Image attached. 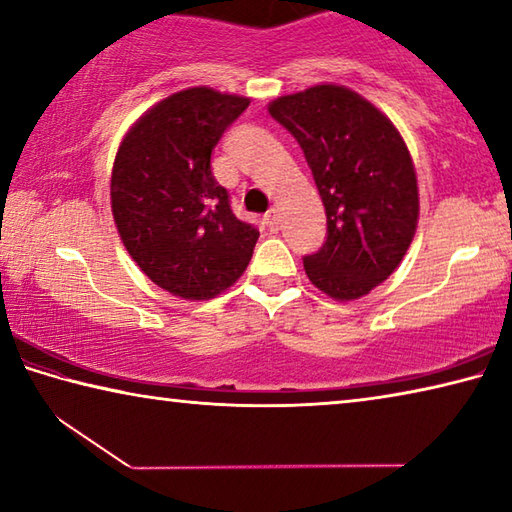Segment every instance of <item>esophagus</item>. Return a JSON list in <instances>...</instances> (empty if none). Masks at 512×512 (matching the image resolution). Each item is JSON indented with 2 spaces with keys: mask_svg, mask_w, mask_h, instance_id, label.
<instances>
[{
  "mask_svg": "<svg viewBox=\"0 0 512 512\" xmlns=\"http://www.w3.org/2000/svg\"><path fill=\"white\" fill-rule=\"evenodd\" d=\"M264 223H266V228L273 232V235L277 230H280V212H277V207H271V210L266 212Z\"/></svg>",
  "mask_w": 512,
  "mask_h": 512,
  "instance_id": "34e87169",
  "label": "esophagus"
}]
</instances>
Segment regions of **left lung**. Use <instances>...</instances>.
Listing matches in <instances>:
<instances>
[{
  "label": "left lung",
  "instance_id": "left-lung-1",
  "mask_svg": "<svg viewBox=\"0 0 512 512\" xmlns=\"http://www.w3.org/2000/svg\"><path fill=\"white\" fill-rule=\"evenodd\" d=\"M296 137L327 214V241L305 257L309 282L325 296H366L409 250L420 219L415 164L397 126L345 85L320 83L268 103Z\"/></svg>",
  "mask_w": 512,
  "mask_h": 512
}]
</instances>
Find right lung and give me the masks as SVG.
I'll return each instance as SVG.
<instances>
[{
    "label": "right lung",
    "instance_id": "right-lung-1",
    "mask_svg": "<svg viewBox=\"0 0 512 512\" xmlns=\"http://www.w3.org/2000/svg\"><path fill=\"white\" fill-rule=\"evenodd\" d=\"M241 94L196 85L137 117L112 162L110 207L121 244L171 296L201 302L230 289L259 232L230 210L210 155L248 108Z\"/></svg>",
    "mask_w": 512,
    "mask_h": 512
}]
</instances>
